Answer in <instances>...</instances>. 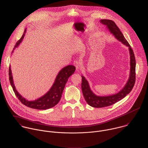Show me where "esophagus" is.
<instances>
[{"label":"esophagus","instance_id":"34e87169","mask_svg":"<svg viewBox=\"0 0 148 148\" xmlns=\"http://www.w3.org/2000/svg\"><path fill=\"white\" fill-rule=\"evenodd\" d=\"M73 64L75 66L77 70H78V69H79V67H80V63H79V62H78V60H75Z\"/></svg>","mask_w":148,"mask_h":148}]
</instances>
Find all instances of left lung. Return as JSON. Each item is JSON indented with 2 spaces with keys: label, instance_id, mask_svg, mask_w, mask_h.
<instances>
[{
  "label": "left lung",
  "instance_id": "obj_1",
  "mask_svg": "<svg viewBox=\"0 0 148 148\" xmlns=\"http://www.w3.org/2000/svg\"><path fill=\"white\" fill-rule=\"evenodd\" d=\"M100 23L106 26V29L108 30L113 36L115 37L123 45L127 46L129 49L130 54V74L128 80L123 88L116 94L100 96L96 95L90 89L89 82L86 78L82 75L81 88L84 97L90 106L93 108H104L113 105L121 100L126 97L133 89L136 80V60L133 50L130 45L125 38L119 29L114 22L109 19H101Z\"/></svg>",
  "mask_w": 148,
  "mask_h": 148
}]
</instances>
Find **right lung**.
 I'll return each mask as SVG.
<instances>
[{"label":"right lung","instance_id":"right-lung-1","mask_svg":"<svg viewBox=\"0 0 148 148\" xmlns=\"http://www.w3.org/2000/svg\"><path fill=\"white\" fill-rule=\"evenodd\" d=\"M26 31L27 29L25 30L22 38L15 45L12 53H14L16 48L18 47L19 45L23 40ZM75 71V67L73 65H68L62 68L58 73L54 82L53 83L51 88L43 95L35 100L27 99L21 94H20V93L17 91L14 82L11 65L9 67V79L10 84L16 96L23 105L35 109L46 110L55 106L59 102L65 85L68 81L69 78L74 73Z\"/></svg>","mask_w":148,"mask_h":148}]
</instances>
